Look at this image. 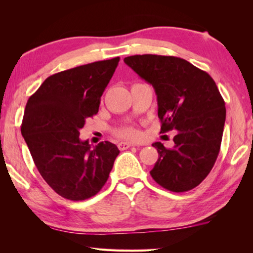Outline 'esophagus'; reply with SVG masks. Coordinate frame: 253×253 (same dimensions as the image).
I'll return each mask as SVG.
<instances>
[{
  "label": "esophagus",
  "mask_w": 253,
  "mask_h": 253,
  "mask_svg": "<svg viewBox=\"0 0 253 253\" xmlns=\"http://www.w3.org/2000/svg\"><path fill=\"white\" fill-rule=\"evenodd\" d=\"M131 146H134V144L132 143H127V142H121L118 144V148L121 149V151H125V149L129 148Z\"/></svg>",
  "instance_id": "obj_1"
}]
</instances>
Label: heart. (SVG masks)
<instances>
[{
  "mask_svg": "<svg viewBox=\"0 0 253 253\" xmlns=\"http://www.w3.org/2000/svg\"><path fill=\"white\" fill-rule=\"evenodd\" d=\"M121 134L125 137H128V138H137L138 137V131H137L135 128L129 127V128H126V129H124L123 131H121Z\"/></svg>",
  "mask_w": 253,
  "mask_h": 253,
  "instance_id": "heart-1",
  "label": "heart"
}]
</instances>
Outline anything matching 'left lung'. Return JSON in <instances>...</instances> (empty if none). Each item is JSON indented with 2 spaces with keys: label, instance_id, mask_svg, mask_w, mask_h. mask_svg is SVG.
I'll return each mask as SVG.
<instances>
[{
  "label": "left lung",
  "instance_id": "8db88e82",
  "mask_svg": "<svg viewBox=\"0 0 253 253\" xmlns=\"http://www.w3.org/2000/svg\"><path fill=\"white\" fill-rule=\"evenodd\" d=\"M157 96L161 131L176 130L173 148L153 144L158 160L154 181L172 192L190 191L211 172L219 155L225 104L211 76L186 60L143 54L124 59Z\"/></svg>",
  "mask_w": 253,
  "mask_h": 253
}]
</instances>
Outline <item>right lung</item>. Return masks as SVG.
I'll list each match as a JSON object with an SVG mask.
<instances>
[{
    "label": "right lung",
    "mask_w": 253,
    "mask_h": 253,
    "mask_svg": "<svg viewBox=\"0 0 253 253\" xmlns=\"http://www.w3.org/2000/svg\"><path fill=\"white\" fill-rule=\"evenodd\" d=\"M118 62L119 57L50 76L25 106L21 132L41 176L62 198L84 201L96 195L118 156L113 143L91 147L79 138L85 119L98 113Z\"/></svg>",
    "instance_id": "obj_1"
}]
</instances>
